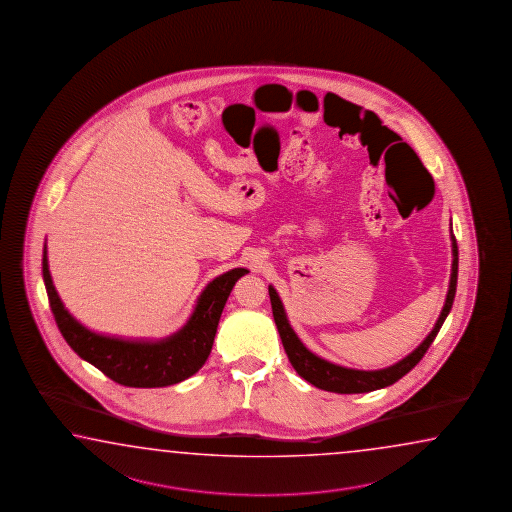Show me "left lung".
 Segmentation results:
<instances>
[{
  "mask_svg": "<svg viewBox=\"0 0 512 512\" xmlns=\"http://www.w3.org/2000/svg\"><path fill=\"white\" fill-rule=\"evenodd\" d=\"M452 241V269L451 283H449V292L445 298V305L441 309L440 318L436 321L434 329L429 332V336L421 341L420 345L414 351L405 356L403 360L394 363L387 369L380 371H358V369H347L341 367L331 361L323 360L320 356H316L314 352L309 351L303 343H301L298 334L294 332L291 323L287 320V314L283 309L280 296L276 289L269 285V296H271L272 316L276 321V327L280 332L281 343L283 349L289 356V361L294 367V371L300 374L303 380L309 381L314 387H318L321 391L338 392V394H360V392H371L389 387L392 383L403 378L407 372L412 371L421 358L425 356L427 349L431 347L432 341L436 338V334L440 332L443 321L447 318V314L451 312L452 301L456 296V283H458V245L456 238L451 231Z\"/></svg>",
  "mask_w": 512,
  "mask_h": 512,
  "instance_id": "1",
  "label": "left lung"
}]
</instances>
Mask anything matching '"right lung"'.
<instances>
[{
    "label": "right lung",
    "instance_id": "obj_1",
    "mask_svg": "<svg viewBox=\"0 0 512 512\" xmlns=\"http://www.w3.org/2000/svg\"><path fill=\"white\" fill-rule=\"evenodd\" d=\"M41 265L54 320L72 351L112 381L138 389L174 385L200 371L211 354L221 312L232 287L249 272L240 267L214 278L201 292L191 318L180 331L163 340L143 341L103 336L83 327L65 309L52 283L47 245H43Z\"/></svg>",
    "mask_w": 512,
    "mask_h": 512
}]
</instances>
